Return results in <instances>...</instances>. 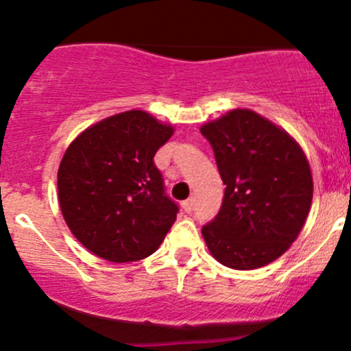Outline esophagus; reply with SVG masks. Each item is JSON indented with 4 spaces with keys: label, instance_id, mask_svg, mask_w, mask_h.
<instances>
[{
    "label": "esophagus",
    "instance_id": "esophagus-1",
    "mask_svg": "<svg viewBox=\"0 0 351 351\" xmlns=\"http://www.w3.org/2000/svg\"><path fill=\"white\" fill-rule=\"evenodd\" d=\"M182 207H183V210L186 212V214H190V212L193 210V198H189V200L183 202Z\"/></svg>",
    "mask_w": 351,
    "mask_h": 351
}]
</instances>
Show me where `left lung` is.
I'll list each match as a JSON object with an SVG mask.
<instances>
[{
  "label": "left lung",
  "mask_w": 351,
  "mask_h": 351,
  "mask_svg": "<svg viewBox=\"0 0 351 351\" xmlns=\"http://www.w3.org/2000/svg\"><path fill=\"white\" fill-rule=\"evenodd\" d=\"M224 182L214 221L202 228L212 256L234 270L277 260L297 239L313 202V175L299 144L246 108L202 125Z\"/></svg>",
  "instance_id": "left-lung-1"
}]
</instances>
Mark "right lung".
<instances>
[{"instance_id": "obj_1", "label": "right lung", "mask_w": 351, "mask_h": 351, "mask_svg": "<svg viewBox=\"0 0 351 351\" xmlns=\"http://www.w3.org/2000/svg\"><path fill=\"white\" fill-rule=\"evenodd\" d=\"M173 127L143 110L117 113L81 132L58 171L67 228L86 250L113 263L153 254L178 205L165 192L154 154Z\"/></svg>"}]
</instances>
